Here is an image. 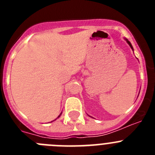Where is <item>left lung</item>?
Segmentation results:
<instances>
[{
	"label": "left lung",
	"mask_w": 155,
	"mask_h": 155,
	"mask_svg": "<svg viewBox=\"0 0 155 155\" xmlns=\"http://www.w3.org/2000/svg\"><path fill=\"white\" fill-rule=\"evenodd\" d=\"M126 39V41H127V43H128V44L130 45V47H131V49H132V50H134V49H133L132 45H131V43H130V41H128V39Z\"/></svg>",
	"instance_id": "obj_1"
}]
</instances>
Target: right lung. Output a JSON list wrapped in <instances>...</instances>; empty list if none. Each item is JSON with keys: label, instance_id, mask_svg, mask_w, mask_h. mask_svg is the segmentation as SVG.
Returning <instances> with one entry per match:
<instances>
[{"label": "right lung", "instance_id": "right-lung-1", "mask_svg": "<svg viewBox=\"0 0 155 155\" xmlns=\"http://www.w3.org/2000/svg\"><path fill=\"white\" fill-rule=\"evenodd\" d=\"M61 115H60V116H58V117H60V116H61Z\"/></svg>", "mask_w": 155, "mask_h": 155}]
</instances>
